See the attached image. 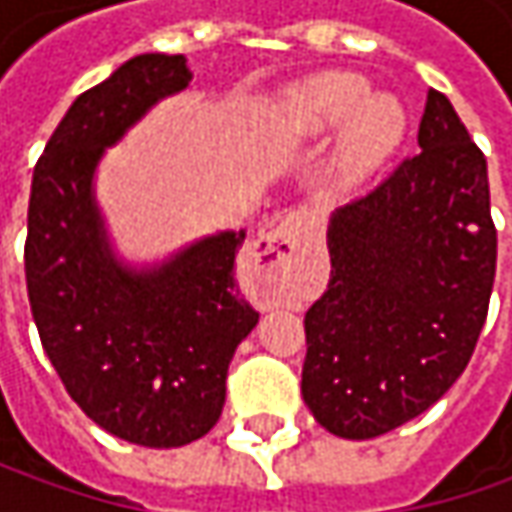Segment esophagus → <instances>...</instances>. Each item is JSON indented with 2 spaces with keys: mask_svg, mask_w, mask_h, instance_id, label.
Masks as SVG:
<instances>
[{
  "mask_svg": "<svg viewBox=\"0 0 512 512\" xmlns=\"http://www.w3.org/2000/svg\"><path fill=\"white\" fill-rule=\"evenodd\" d=\"M316 233V222L307 213H287L279 225H273L262 233L253 245L247 247V259L253 265V273L262 279L267 296L285 299L290 296L299 279V256L305 253L307 242Z\"/></svg>",
  "mask_w": 512,
  "mask_h": 512,
  "instance_id": "1",
  "label": "esophagus"
}]
</instances>
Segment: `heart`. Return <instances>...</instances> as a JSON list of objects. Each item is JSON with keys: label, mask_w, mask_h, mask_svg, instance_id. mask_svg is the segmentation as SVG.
Here are the masks:
<instances>
[{"label": "heart", "mask_w": 512, "mask_h": 512, "mask_svg": "<svg viewBox=\"0 0 512 512\" xmlns=\"http://www.w3.org/2000/svg\"><path fill=\"white\" fill-rule=\"evenodd\" d=\"M279 128L299 142H322L339 130L333 170L342 185H364L402 148L407 110L387 93H370L359 73L325 70L282 96Z\"/></svg>", "instance_id": "heart-1"}]
</instances>
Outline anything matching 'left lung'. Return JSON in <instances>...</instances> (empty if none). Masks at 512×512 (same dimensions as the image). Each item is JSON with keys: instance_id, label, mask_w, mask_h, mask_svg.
I'll list each match as a JSON object with an SVG mask.
<instances>
[{"instance_id": "left-lung-1", "label": "left lung", "mask_w": 512, "mask_h": 512, "mask_svg": "<svg viewBox=\"0 0 512 512\" xmlns=\"http://www.w3.org/2000/svg\"><path fill=\"white\" fill-rule=\"evenodd\" d=\"M419 148L327 222L330 282L305 313L302 399L342 439H376L433 407L487 319V159L439 90H427Z\"/></svg>"}]
</instances>
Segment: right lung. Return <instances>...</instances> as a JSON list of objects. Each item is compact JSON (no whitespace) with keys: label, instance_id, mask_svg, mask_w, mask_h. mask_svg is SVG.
I'll use <instances>...</instances> for the list:
<instances>
[{"label":"right lung","instance_id":"add662e5","mask_svg":"<svg viewBox=\"0 0 512 512\" xmlns=\"http://www.w3.org/2000/svg\"><path fill=\"white\" fill-rule=\"evenodd\" d=\"M190 79L185 56L128 59L76 96L30 185L25 276L42 347L85 416L142 447H182L219 422L230 359L259 325L233 279L245 230L133 262L96 196L108 150Z\"/></svg>","mask_w":512,"mask_h":512}]
</instances>
